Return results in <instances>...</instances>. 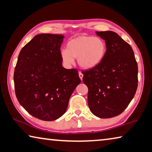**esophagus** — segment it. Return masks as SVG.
<instances>
[{
	"instance_id": "1",
	"label": "esophagus",
	"mask_w": 152,
	"mask_h": 152,
	"mask_svg": "<svg viewBox=\"0 0 152 152\" xmlns=\"http://www.w3.org/2000/svg\"><path fill=\"white\" fill-rule=\"evenodd\" d=\"M79 78H80L81 80H82V78H83V74H82L80 72H79Z\"/></svg>"
}]
</instances>
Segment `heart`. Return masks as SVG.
Segmentation results:
<instances>
[{
	"label": "heart",
	"mask_w": 152,
	"mask_h": 152,
	"mask_svg": "<svg viewBox=\"0 0 152 152\" xmlns=\"http://www.w3.org/2000/svg\"><path fill=\"white\" fill-rule=\"evenodd\" d=\"M107 44L99 37L82 35L70 39L66 44V50H61V61L67 67L74 63L76 58L78 66L83 70H92L101 64L107 54Z\"/></svg>",
	"instance_id": "obj_1"
}]
</instances>
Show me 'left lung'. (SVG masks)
I'll use <instances>...</instances> for the list:
<instances>
[{
  "mask_svg": "<svg viewBox=\"0 0 152 152\" xmlns=\"http://www.w3.org/2000/svg\"><path fill=\"white\" fill-rule=\"evenodd\" d=\"M107 44V54L95 68L84 71L82 80L88 88L90 110L99 118L120 115L137 88L138 68L131 45L115 32L96 31Z\"/></svg>",
  "mask_w": 152,
  "mask_h": 152,
  "instance_id": "1",
  "label": "left lung"
}]
</instances>
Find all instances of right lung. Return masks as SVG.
<instances>
[{
    "instance_id": "add662e5",
    "label": "right lung",
    "mask_w": 152,
    "mask_h": 152,
    "mask_svg": "<svg viewBox=\"0 0 152 152\" xmlns=\"http://www.w3.org/2000/svg\"><path fill=\"white\" fill-rule=\"evenodd\" d=\"M64 35H35L20 50L14 72L15 94L27 111L43 121L62 116L80 83L76 69L64 68L60 47Z\"/></svg>"
}]
</instances>
